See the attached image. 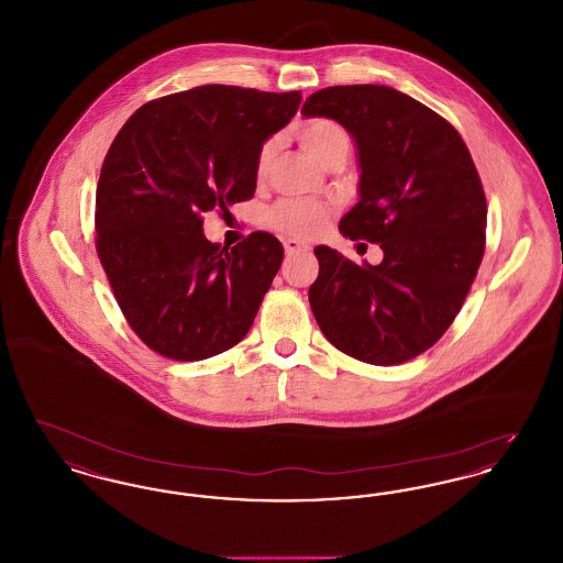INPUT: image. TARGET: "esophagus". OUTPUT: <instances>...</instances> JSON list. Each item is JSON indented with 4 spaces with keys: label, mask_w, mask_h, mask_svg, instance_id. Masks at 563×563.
<instances>
[{
    "label": "esophagus",
    "mask_w": 563,
    "mask_h": 563,
    "mask_svg": "<svg viewBox=\"0 0 563 563\" xmlns=\"http://www.w3.org/2000/svg\"><path fill=\"white\" fill-rule=\"evenodd\" d=\"M283 244H285V253H287V255H295V253L310 251V246H308L306 242L295 241V239H287Z\"/></svg>",
    "instance_id": "esophagus-1"
}]
</instances>
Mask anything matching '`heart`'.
<instances>
[{
    "instance_id": "1",
    "label": "heart",
    "mask_w": 563,
    "mask_h": 563,
    "mask_svg": "<svg viewBox=\"0 0 563 563\" xmlns=\"http://www.w3.org/2000/svg\"><path fill=\"white\" fill-rule=\"evenodd\" d=\"M297 136L303 145V150L314 158V161H329L335 154H349L350 136L344 126H340L333 120L327 118H312L303 122L297 131ZM276 143L268 141L257 158V170L266 173L269 161L274 156ZM329 207L314 200H280L276 207L269 209L266 214V223L272 230L294 236V239H310L319 234L322 228L329 221Z\"/></svg>"
}]
</instances>
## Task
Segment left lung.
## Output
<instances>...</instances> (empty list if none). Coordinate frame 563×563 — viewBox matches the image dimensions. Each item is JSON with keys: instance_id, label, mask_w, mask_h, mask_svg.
<instances>
[{"instance_id": "8db88e82", "label": "left lung", "mask_w": 563, "mask_h": 563, "mask_svg": "<svg viewBox=\"0 0 563 563\" xmlns=\"http://www.w3.org/2000/svg\"><path fill=\"white\" fill-rule=\"evenodd\" d=\"M301 115L335 120L352 136L358 202L340 232L384 251L377 266H356L317 246L314 319L349 356L405 363L448 331L477 276L487 223L479 173L450 122L390 86H329Z\"/></svg>"}]
</instances>
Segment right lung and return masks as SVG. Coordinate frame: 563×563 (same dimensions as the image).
<instances>
[{
    "label": "right lung",
    "mask_w": 563,
    "mask_h": 563,
    "mask_svg": "<svg viewBox=\"0 0 563 563\" xmlns=\"http://www.w3.org/2000/svg\"><path fill=\"white\" fill-rule=\"evenodd\" d=\"M301 103L295 92L207 84L136 109L97 186V251L134 333L166 358L202 361L249 333L283 264L253 232L228 249L200 214L249 200L257 158Z\"/></svg>",
    "instance_id": "add662e5"
}]
</instances>
